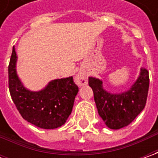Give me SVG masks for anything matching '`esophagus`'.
Masks as SVG:
<instances>
[{
    "label": "esophagus",
    "mask_w": 158,
    "mask_h": 158,
    "mask_svg": "<svg viewBox=\"0 0 158 158\" xmlns=\"http://www.w3.org/2000/svg\"><path fill=\"white\" fill-rule=\"evenodd\" d=\"M76 82L77 85L82 86V85H85L87 84L88 80H87V76H85L82 73H79L77 74V76H76Z\"/></svg>",
    "instance_id": "obj_1"
}]
</instances>
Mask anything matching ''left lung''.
Segmentation results:
<instances>
[{
    "mask_svg": "<svg viewBox=\"0 0 158 158\" xmlns=\"http://www.w3.org/2000/svg\"><path fill=\"white\" fill-rule=\"evenodd\" d=\"M89 85L94 93L98 114L111 129H119L129 125L145 107L149 86V71L143 68L132 88L124 93L110 94L102 88V82L89 77Z\"/></svg>",
    "mask_w": 158,
    "mask_h": 158,
    "instance_id": "8db88e82",
    "label": "left lung"
}]
</instances>
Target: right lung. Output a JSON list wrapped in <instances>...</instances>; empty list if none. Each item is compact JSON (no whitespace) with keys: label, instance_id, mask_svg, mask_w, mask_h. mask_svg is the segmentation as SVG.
<instances>
[{"label":"right lung","instance_id":"obj_1","mask_svg":"<svg viewBox=\"0 0 158 158\" xmlns=\"http://www.w3.org/2000/svg\"><path fill=\"white\" fill-rule=\"evenodd\" d=\"M16 53L13 47L9 64V89L22 117L45 129L62 126L71 114L78 92L73 77L53 80L45 89L32 92L22 85L15 73Z\"/></svg>","mask_w":158,"mask_h":158}]
</instances>
